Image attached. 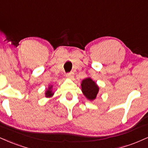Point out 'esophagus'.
<instances>
[{
	"label": "esophagus",
	"instance_id": "obj_1",
	"mask_svg": "<svg viewBox=\"0 0 148 148\" xmlns=\"http://www.w3.org/2000/svg\"><path fill=\"white\" fill-rule=\"evenodd\" d=\"M66 76H67V78H68V79H73V78H74V73H67V74H66Z\"/></svg>",
	"mask_w": 148,
	"mask_h": 148
}]
</instances>
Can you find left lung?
<instances>
[{
  "label": "left lung",
  "instance_id": "1",
  "mask_svg": "<svg viewBox=\"0 0 148 148\" xmlns=\"http://www.w3.org/2000/svg\"><path fill=\"white\" fill-rule=\"evenodd\" d=\"M81 90L83 94L90 101L96 99L99 90V87L90 77L86 78L81 81Z\"/></svg>",
  "mask_w": 148,
  "mask_h": 148
}]
</instances>
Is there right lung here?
Returning a JSON list of instances; mask_svg holds the SVG:
<instances>
[{
    "label": "right lung",
    "instance_id": "add662e5",
    "mask_svg": "<svg viewBox=\"0 0 148 148\" xmlns=\"http://www.w3.org/2000/svg\"><path fill=\"white\" fill-rule=\"evenodd\" d=\"M54 95V92L53 91V86H49V88H47L45 92V97L47 98L51 97Z\"/></svg>",
    "mask_w": 148,
    "mask_h": 148
}]
</instances>
